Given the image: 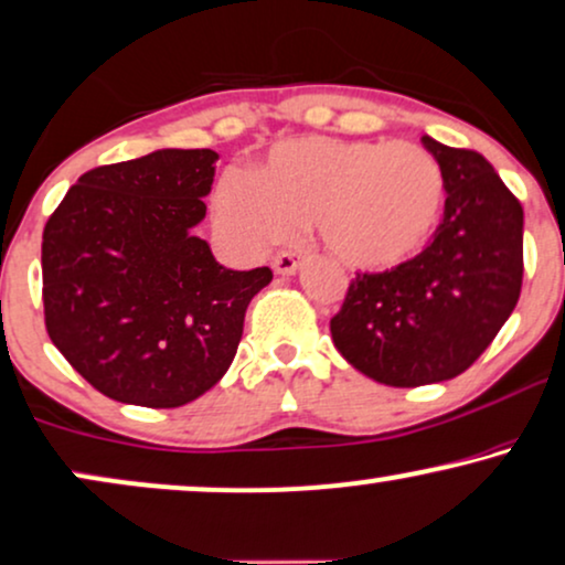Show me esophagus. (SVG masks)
Returning a JSON list of instances; mask_svg holds the SVG:
<instances>
[{
	"label": "esophagus",
	"instance_id": "obj_1",
	"mask_svg": "<svg viewBox=\"0 0 565 565\" xmlns=\"http://www.w3.org/2000/svg\"><path fill=\"white\" fill-rule=\"evenodd\" d=\"M299 260H302V255L291 253V249H284V253L274 255V263H270V266H274L278 276H291L299 268Z\"/></svg>",
	"mask_w": 565,
	"mask_h": 565
}]
</instances>
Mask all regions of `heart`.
Listing matches in <instances>:
<instances>
[{
    "label": "heart",
    "mask_w": 565,
    "mask_h": 565,
    "mask_svg": "<svg viewBox=\"0 0 565 565\" xmlns=\"http://www.w3.org/2000/svg\"><path fill=\"white\" fill-rule=\"evenodd\" d=\"M443 200V171L423 148L316 135L276 146L255 180L226 171L211 209L218 232L242 253H260L312 221L335 260L385 270L423 253Z\"/></svg>",
    "instance_id": "heart-1"
}]
</instances>
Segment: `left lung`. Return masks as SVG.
I'll return each mask as SVG.
<instances>
[{"label": "left lung", "instance_id": "left-lung-1", "mask_svg": "<svg viewBox=\"0 0 565 565\" xmlns=\"http://www.w3.org/2000/svg\"><path fill=\"white\" fill-rule=\"evenodd\" d=\"M446 180V209L423 253L356 274L331 318L349 365L383 385L451 381L492 344L524 276V211L490 161L423 135Z\"/></svg>", "mask_w": 565, "mask_h": 565}]
</instances>
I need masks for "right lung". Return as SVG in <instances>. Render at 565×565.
<instances>
[{
  "mask_svg": "<svg viewBox=\"0 0 565 565\" xmlns=\"http://www.w3.org/2000/svg\"><path fill=\"white\" fill-rule=\"evenodd\" d=\"M218 153L163 148L96 167L41 242L44 320L64 360L114 402L171 409L213 388L237 354L270 268L232 270L192 234Z\"/></svg>",
  "mask_w": 565,
  "mask_h": 565,
  "instance_id": "obj_1",
  "label": "right lung"
}]
</instances>
